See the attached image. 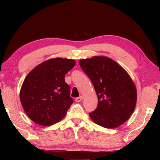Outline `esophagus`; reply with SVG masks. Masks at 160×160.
Returning a JSON list of instances; mask_svg holds the SVG:
<instances>
[{"instance_id":"obj_1","label":"esophagus","mask_w":160,"mask_h":160,"mask_svg":"<svg viewBox=\"0 0 160 160\" xmlns=\"http://www.w3.org/2000/svg\"><path fill=\"white\" fill-rule=\"evenodd\" d=\"M82 99H83V97L82 96H79L78 98H76V101L77 102H79L82 101Z\"/></svg>"}]
</instances>
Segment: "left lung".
Listing matches in <instances>:
<instances>
[{
  "mask_svg": "<svg viewBox=\"0 0 160 160\" xmlns=\"http://www.w3.org/2000/svg\"><path fill=\"white\" fill-rule=\"evenodd\" d=\"M98 96L96 109L89 113L95 123L113 128L124 124L134 111L137 90L128 73L115 61L105 56L80 60Z\"/></svg>",
  "mask_w": 160,
  "mask_h": 160,
  "instance_id": "left-lung-1",
  "label": "left lung"
}]
</instances>
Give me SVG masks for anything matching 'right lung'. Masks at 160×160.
Segmentation results:
<instances>
[{"label":"right lung","instance_id":"right-lung-1","mask_svg":"<svg viewBox=\"0 0 160 160\" xmlns=\"http://www.w3.org/2000/svg\"><path fill=\"white\" fill-rule=\"evenodd\" d=\"M75 64L72 59H49L38 64L25 78L20 92V102L36 124L51 126L66 115L73 100L64 76Z\"/></svg>","mask_w":160,"mask_h":160}]
</instances>
